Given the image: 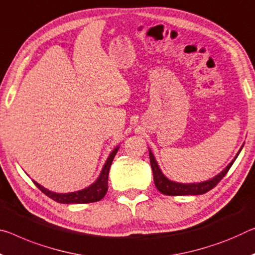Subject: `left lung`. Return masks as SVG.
<instances>
[{"instance_id":"1","label":"left lung","mask_w":255,"mask_h":255,"mask_svg":"<svg viewBox=\"0 0 255 255\" xmlns=\"http://www.w3.org/2000/svg\"><path fill=\"white\" fill-rule=\"evenodd\" d=\"M241 147L240 151H238L237 155L235 156L232 162H230L227 167L225 168V170H222L219 175L213 177L212 179L203 181V183H197V184H180V183H175V181L169 180L167 177H165L162 172H161L159 165H157L156 161L154 159V155L151 151H148L149 154V162H151L152 171H153V178H154V184L155 187L159 189V191L164 194V195L169 196H181V195H200V194H204L209 191H211L213 187H216L217 184L224 178V177L227 175L229 171L230 167H232L233 163L235 162L236 157L240 154L242 151Z\"/></svg>"}]
</instances>
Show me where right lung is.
<instances>
[{
    "label": "right lung",
    "mask_w": 255,
    "mask_h": 255,
    "mask_svg": "<svg viewBox=\"0 0 255 255\" xmlns=\"http://www.w3.org/2000/svg\"><path fill=\"white\" fill-rule=\"evenodd\" d=\"M119 147H116L113 149L112 153L109 155L108 160L104 167L101 171V175L95 181L94 184H92L90 187L82 189V191L74 192V193H67V194H58L53 193L48 189L44 188L43 186L34 181V184L37 186L39 191H42L46 196L50 197L58 203H63V204H72V203H78V204H85V203H93V202H98L102 200L104 195H106L108 192V178H109V171H110V167L113 159H115V155L118 152Z\"/></svg>",
    "instance_id": "add662e5"
}]
</instances>
